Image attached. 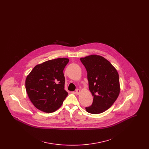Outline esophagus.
Instances as JSON below:
<instances>
[{
  "instance_id": "1",
  "label": "esophagus",
  "mask_w": 149,
  "mask_h": 149,
  "mask_svg": "<svg viewBox=\"0 0 149 149\" xmlns=\"http://www.w3.org/2000/svg\"><path fill=\"white\" fill-rule=\"evenodd\" d=\"M75 94H76L79 95V94H80V89H77L75 91Z\"/></svg>"
}]
</instances>
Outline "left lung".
<instances>
[{
  "instance_id": "left-lung-1",
  "label": "left lung",
  "mask_w": 149,
  "mask_h": 149,
  "mask_svg": "<svg viewBox=\"0 0 149 149\" xmlns=\"http://www.w3.org/2000/svg\"><path fill=\"white\" fill-rule=\"evenodd\" d=\"M87 71L89 89L93 96L92 106L86 107L92 114L104 112L113 105L120 92L119 75L106 58L91 55L80 58Z\"/></svg>"
}]
</instances>
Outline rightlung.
<instances>
[{
  "mask_svg": "<svg viewBox=\"0 0 149 149\" xmlns=\"http://www.w3.org/2000/svg\"><path fill=\"white\" fill-rule=\"evenodd\" d=\"M67 58H57L36 65L26 79V90L38 109L52 113L62 106L68 95L64 88V68Z\"/></svg>",
  "mask_w": 149,
  "mask_h": 149,
  "instance_id": "obj_1",
  "label": "right lung"
}]
</instances>
